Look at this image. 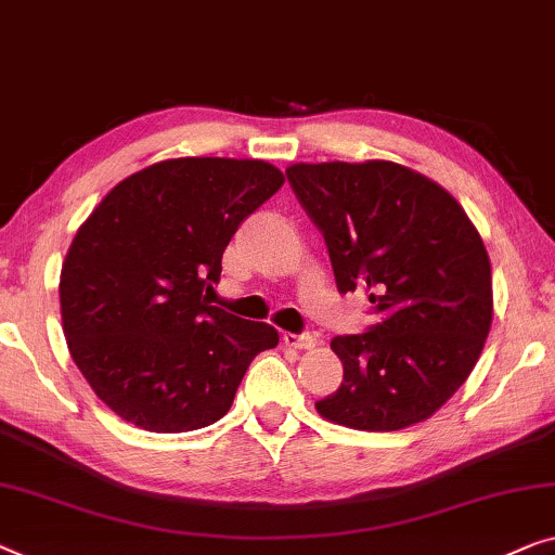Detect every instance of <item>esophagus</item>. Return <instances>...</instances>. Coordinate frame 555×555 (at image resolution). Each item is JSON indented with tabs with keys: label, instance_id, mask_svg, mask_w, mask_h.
Wrapping results in <instances>:
<instances>
[{
	"label": "esophagus",
	"instance_id": "esophagus-1",
	"mask_svg": "<svg viewBox=\"0 0 555 555\" xmlns=\"http://www.w3.org/2000/svg\"><path fill=\"white\" fill-rule=\"evenodd\" d=\"M283 343L287 345V348H295V350H310V348H315V335H310V333H285L283 335Z\"/></svg>",
	"mask_w": 555,
	"mask_h": 555
}]
</instances>
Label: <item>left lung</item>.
<instances>
[{
  "instance_id": "8db88e82",
  "label": "left lung",
  "mask_w": 555,
  "mask_h": 555,
  "mask_svg": "<svg viewBox=\"0 0 555 555\" xmlns=\"http://www.w3.org/2000/svg\"><path fill=\"white\" fill-rule=\"evenodd\" d=\"M295 197L323 232L340 293H371L377 323L337 335L343 383L325 421L388 433L430 417L465 383L493 320L491 260L451 192L388 159L297 163Z\"/></svg>"
}]
</instances>
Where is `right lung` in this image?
I'll use <instances>...</instances> for the list:
<instances>
[{"mask_svg":"<svg viewBox=\"0 0 555 555\" xmlns=\"http://www.w3.org/2000/svg\"><path fill=\"white\" fill-rule=\"evenodd\" d=\"M262 159L178 157L115 184L72 240L62 327L109 411L152 433L205 428L230 411L268 323L207 302L240 222L283 188Z\"/></svg>","mask_w":555,"mask_h":555,"instance_id":"right-lung-1","label":"right lung"}]
</instances>
